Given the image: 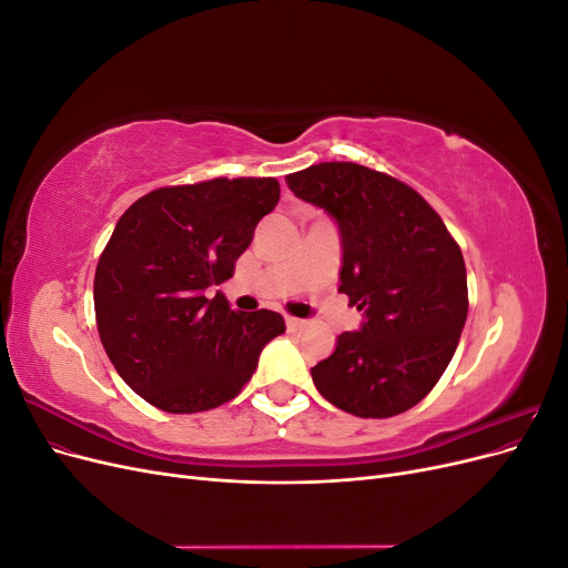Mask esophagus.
I'll return each instance as SVG.
<instances>
[{
  "mask_svg": "<svg viewBox=\"0 0 568 568\" xmlns=\"http://www.w3.org/2000/svg\"><path fill=\"white\" fill-rule=\"evenodd\" d=\"M284 322H286V329H288V332H298V329H303V326H305V320L291 317V315H286Z\"/></svg>",
  "mask_w": 568,
  "mask_h": 568,
  "instance_id": "obj_1",
  "label": "esophagus"
}]
</instances>
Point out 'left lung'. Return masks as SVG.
I'll list each match as a JSON object with an SVG mask.
<instances>
[{"mask_svg":"<svg viewBox=\"0 0 568 568\" xmlns=\"http://www.w3.org/2000/svg\"><path fill=\"white\" fill-rule=\"evenodd\" d=\"M298 199L329 211L343 239L341 294L365 311L359 332L313 367L326 400L363 419L415 407L450 365L467 322V267L440 215L409 184L357 163L286 175Z\"/></svg>","mask_w":568,"mask_h":568,"instance_id":"obj_1","label":"left lung"}]
</instances>
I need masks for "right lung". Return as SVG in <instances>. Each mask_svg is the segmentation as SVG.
<instances>
[{
  "label": "right lung",
  "mask_w": 568,
  "mask_h": 568,
  "mask_svg": "<svg viewBox=\"0 0 568 568\" xmlns=\"http://www.w3.org/2000/svg\"><path fill=\"white\" fill-rule=\"evenodd\" d=\"M274 178L161 186L120 215L94 274L99 338L123 382L173 415L236 398L265 343L284 334L272 311H232L227 282L255 225L274 211Z\"/></svg>",
  "instance_id": "right-lung-1"
}]
</instances>
